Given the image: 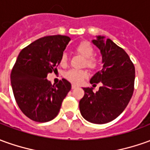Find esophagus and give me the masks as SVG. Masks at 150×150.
Listing matches in <instances>:
<instances>
[{
    "mask_svg": "<svg viewBox=\"0 0 150 150\" xmlns=\"http://www.w3.org/2000/svg\"><path fill=\"white\" fill-rule=\"evenodd\" d=\"M76 88H77V86L72 85V89H73V90H74V89H76Z\"/></svg>",
    "mask_w": 150,
    "mask_h": 150,
    "instance_id": "1",
    "label": "esophagus"
}]
</instances>
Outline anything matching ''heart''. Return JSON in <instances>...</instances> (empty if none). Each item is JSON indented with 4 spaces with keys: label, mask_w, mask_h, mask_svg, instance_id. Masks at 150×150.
<instances>
[{
    "label": "heart",
    "mask_w": 150,
    "mask_h": 150,
    "mask_svg": "<svg viewBox=\"0 0 150 150\" xmlns=\"http://www.w3.org/2000/svg\"><path fill=\"white\" fill-rule=\"evenodd\" d=\"M75 50L78 54L85 58L84 66H86L88 69H97L100 64L99 59L94 55L95 53V47L88 41H81L75 47ZM69 61V58L66 54H63L60 57L59 64L61 66H66ZM87 77V73L84 70H77L72 69L65 74L66 79L72 82L73 84H79Z\"/></svg>",
    "instance_id": "obj_1"
}]
</instances>
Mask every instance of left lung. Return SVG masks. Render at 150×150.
<instances>
[{
	"label": "left lung",
	"instance_id": "obj_1",
	"mask_svg": "<svg viewBox=\"0 0 150 150\" xmlns=\"http://www.w3.org/2000/svg\"><path fill=\"white\" fill-rule=\"evenodd\" d=\"M92 42L100 50L104 65L90 82L103 85L96 92L93 88H83L85 95L79 108L86 121L105 124L117 117L128 105L134 91L135 66L127 52L112 40L98 36Z\"/></svg>",
	"mask_w": 150,
	"mask_h": 150
}]
</instances>
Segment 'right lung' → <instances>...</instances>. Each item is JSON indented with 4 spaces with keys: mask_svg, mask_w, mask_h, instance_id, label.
I'll list each match as a JSON object with an SVG mask.
<instances>
[{
    "mask_svg": "<svg viewBox=\"0 0 150 150\" xmlns=\"http://www.w3.org/2000/svg\"><path fill=\"white\" fill-rule=\"evenodd\" d=\"M67 36H46L22 50L11 71L15 100L31 120L46 122L57 116L71 84L62 79L52 85L47 74L57 71L60 57L69 44Z\"/></svg>",
    "mask_w": 150,
    "mask_h": 150,
    "instance_id": "right-lung-1",
    "label": "right lung"
}]
</instances>
